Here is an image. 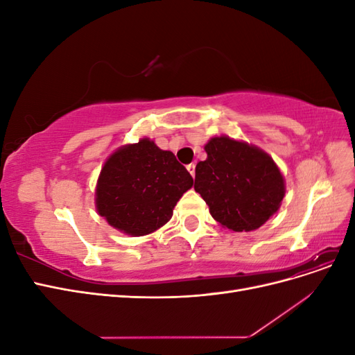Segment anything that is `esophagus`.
Returning a JSON list of instances; mask_svg holds the SVG:
<instances>
[{"instance_id": "1", "label": "esophagus", "mask_w": 355, "mask_h": 355, "mask_svg": "<svg viewBox=\"0 0 355 355\" xmlns=\"http://www.w3.org/2000/svg\"><path fill=\"white\" fill-rule=\"evenodd\" d=\"M187 168H188V171L191 173V176H192V178H196V164H194V163H191V164H188V166H187Z\"/></svg>"}]
</instances>
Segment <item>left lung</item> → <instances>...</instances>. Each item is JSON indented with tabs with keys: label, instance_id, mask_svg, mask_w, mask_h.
I'll list each match as a JSON object with an SVG mask.
<instances>
[{
	"label": "left lung",
	"instance_id": "left-lung-1",
	"mask_svg": "<svg viewBox=\"0 0 355 355\" xmlns=\"http://www.w3.org/2000/svg\"><path fill=\"white\" fill-rule=\"evenodd\" d=\"M207 158L196 167L194 189L222 227L253 231L270 219L284 197V179L259 148L227 136L204 146Z\"/></svg>",
	"mask_w": 355,
	"mask_h": 355
}]
</instances>
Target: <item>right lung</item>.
<instances>
[{
    "label": "right lung",
    "instance_id": "add662e5",
    "mask_svg": "<svg viewBox=\"0 0 355 355\" xmlns=\"http://www.w3.org/2000/svg\"><path fill=\"white\" fill-rule=\"evenodd\" d=\"M192 184L173 153L141 139L118 149L105 163L96 188V207L111 227L139 237L166 225Z\"/></svg>",
    "mask_w": 355,
    "mask_h": 355
}]
</instances>
